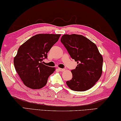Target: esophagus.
Wrapping results in <instances>:
<instances>
[{
  "label": "esophagus",
  "mask_w": 121,
  "mask_h": 121,
  "mask_svg": "<svg viewBox=\"0 0 121 121\" xmlns=\"http://www.w3.org/2000/svg\"><path fill=\"white\" fill-rule=\"evenodd\" d=\"M58 70H60V72H63L65 70V69H64V68H58Z\"/></svg>",
  "instance_id": "34e87169"
}]
</instances>
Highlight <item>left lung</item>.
<instances>
[{
	"mask_svg": "<svg viewBox=\"0 0 121 121\" xmlns=\"http://www.w3.org/2000/svg\"><path fill=\"white\" fill-rule=\"evenodd\" d=\"M60 42L72 59L77 63L72 69L73 77L66 82L72 90L87 91L99 81L102 73L103 57L96 45L84 36L72 34L62 36Z\"/></svg>",
	"mask_w": 121,
	"mask_h": 121,
	"instance_id": "obj_1",
	"label": "left lung"
}]
</instances>
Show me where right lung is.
Listing matches in <instances>:
<instances>
[{
  "instance_id": "right-lung-1",
  "label": "right lung",
  "mask_w": 121,
  "mask_h": 121,
  "mask_svg": "<svg viewBox=\"0 0 121 121\" xmlns=\"http://www.w3.org/2000/svg\"><path fill=\"white\" fill-rule=\"evenodd\" d=\"M60 34H40L31 37L18 48L13 64L20 78L27 87L40 89L46 85L55 68L43 64L47 53L58 40Z\"/></svg>"
}]
</instances>
